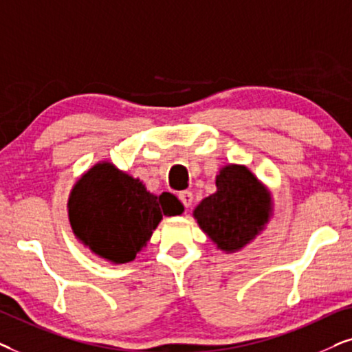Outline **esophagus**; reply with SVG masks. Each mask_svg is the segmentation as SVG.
<instances>
[{
    "label": "esophagus",
    "mask_w": 352,
    "mask_h": 352,
    "mask_svg": "<svg viewBox=\"0 0 352 352\" xmlns=\"http://www.w3.org/2000/svg\"><path fill=\"white\" fill-rule=\"evenodd\" d=\"M179 199L185 206V209H188L191 203H193V193L191 191H182V193H179Z\"/></svg>",
    "instance_id": "esophagus-1"
}]
</instances>
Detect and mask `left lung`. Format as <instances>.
<instances>
[{"label":"left lung","mask_w":352,"mask_h":352,"mask_svg":"<svg viewBox=\"0 0 352 352\" xmlns=\"http://www.w3.org/2000/svg\"><path fill=\"white\" fill-rule=\"evenodd\" d=\"M217 191L196 206L193 215L199 228L219 250L235 252L264 230L272 215L267 186L245 166L228 164L215 179Z\"/></svg>","instance_id":"8db88e82"}]
</instances>
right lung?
Segmentation results:
<instances>
[{"label":"right lung","mask_w":352,"mask_h":352,"mask_svg":"<svg viewBox=\"0 0 352 352\" xmlns=\"http://www.w3.org/2000/svg\"><path fill=\"white\" fill-rule=\"evenodd\" d=\"M67 209L74 235L112 264L133 261L162 215L184 212L173 195L149 193L138 179L106 161L95 164L77 180Z\"/></svg>","instance_id":"right-lung-1"}]
</instances>
